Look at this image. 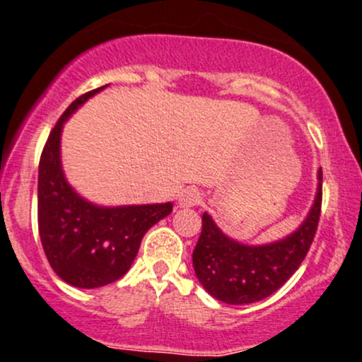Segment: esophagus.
I'll return each mask as SVG.
<instances>
[{"label": "esophagus", "mask_w": 362, "mask_h": 362, "mask_svg": "<svg viewBox=\"0 0 362 362\" xmlns=\"http://www.w3.org/2000/svg\"><path fill=\"white\" fill-rule=\"evenodd\" d=\"M202 202H203V197L197 188H186L180 194V206H182V208L197 206Z\"/></svg>", "instance_id": "1"}]
</instances>
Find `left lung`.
<instances>
[{"instance_id": "left-lung-1", "label": "left lung", "mask_w": 362, "mask_h": 362, "mask_svg": "<svg viewBox=\"0 0 362 362\" xmlns=\"http://www.w3.org/2000/svg\"><path fill=\"white\" fill-rule=\"evenodd\" d=\"M322 208V169L318 188L305 222L284 239L266 245H245L228 239L211 216L203 214L202 235L193 250L194 273L203 288L228 305L264 300L278 291L307 256Z\"/></svg>"}]
</instances>
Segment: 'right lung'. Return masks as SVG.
Returning a JSON list of instances; mask_svg holds the SVG:
<instances>
[{"mask_svg": "<svg viewBox=\"0 0 362 362\" xmlns=\"http://www.w3.org/2000/svg\"><path fill=\"white\" fill-rule=\"evenodd\" d=\"M103 88L84 93L67 106L50 132L38 164L37 211L42 247L54 273L76 288H100L120 279L130 269L146 232L173 211V203L115 208L93 205L64 177V122Z\"/></svg>", "mask_w": 362, "mask_h": 362, "instance_id": "1", "label": "right lung"}]
</instances>
